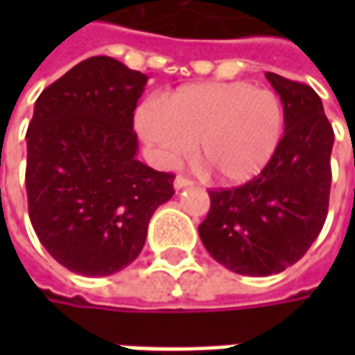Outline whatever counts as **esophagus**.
<instances>
[{"mask_svg": "<svg viewBox=\"0 0 355 355\" xmlns=\"http://www.w3.org/2000/svg\"><path fill=\"white\" fill-rule=\"evenodd\" d=\"M173 187L175 189H185V187H191V180H187L184 175H178L175 180H173Z\"/></svg>", "mask_w": 355, "mask_h": 355, "instance_id": "1", "label": "esophagus"}]
</instances>
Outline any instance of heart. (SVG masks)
<instances>
[{"label":"heart","instance_id":"heart-1","mask_svg":"<svg viewBox=\"0 0 355 355\" xmlns=\"http://www.w3.org/2000/svg\"><path fill=\"white\" fill-rule=\"evenodd\" d=\"M136 128L159 166H175L191 152L217 182L247 184L279 154L286 108L275 90L251 83H201L173 90L159 106L144 104Z\"/></svg>","mask_w":355,"mask_h":355}]
</instances>
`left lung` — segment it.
I'll return each instance as SVG.
<instances>
[{"label": "left lung", "mask_w": 355, "mask_h": 355, "mask_svg": "<svg viewBox=\"0 0 355 355\" xmlns=\"http://www.w3.org/2000/svg\"><path fill=\"white\" fill-rule=\"evenodd\" d=\"M286 108L279 154L263 173L233 189L209 191L199 225L207 252L229 270L268 277L294 265L316 241L328 215L334 130L308 85L266 73Z\"/></svg>", "instance_id": "obj_1"}]
</instances>
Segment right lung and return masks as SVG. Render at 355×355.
<instances>
[{
	"label": "right lung",
	"instance_id": "1",
	"mask_svg": "<svg viewBox=\"0 0 355 355\" xmlns=\"http://www.w3.org/2000/svg\"><path fill=\"white\" fill-rule=\"evenodd\" d=\"M148 76L112 57L75 64L37 98L27 203L41 245L69 270L108 277L140 254L173 175L138 159L134 110Z\"/></svg>",
	"mask_w": 355,
	"mask_h": 355
}]
</instances>
